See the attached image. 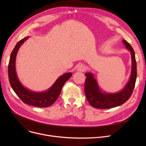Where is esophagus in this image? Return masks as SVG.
I'll return each mask as SVG.
<instances>
[{
	"mask_svg": "<svg viewBox=\"0 0 146 146\" xmlns=\"http://www.w3.org/2000/svg\"><path fill=\"white\" fill-rule=\"evenodd\" d=\"M86 66L83 64H80L78 67V70L79 72H85L86 70Z\"/></svg>",
	"mask_w": 146,
	"mask_h": 146,
	"instance_id": "obj_1",
	"label": "esophagus"
}]
</instances>
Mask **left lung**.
<instances>
[{
  "mask_svg": "<svg viewBox=\"0 0 146 146\" xmlns=\"http://www.w3.org/2000/svg\"><path fill=\"white\" fill-rule=\"evenodd\" d=\"M122 42L125 47L130 51L132 58V70L131 78L125 87L117 94H103L99 90L98 84L92 73L85 74L86 80L85 83V93L87 100L90 105L95 108L110 109L114 108L127 101L131 97L137 79V63L134 51L130 45L125 40Z\"/></svg>",
  "mask_w": 146,
  "mask_h": 146,
  "instance_id": "8db88e82",
  "label": "left lung"
}]
</instances>
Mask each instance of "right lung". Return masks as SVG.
Listing matches in <instances>:
<instances>
[{"label":"right lung","mask_w":146,"mask_h":146,"mask_svg":"<svg viewBox=\"0 0 146 146\" xmlns=\"http://www.w3.org/2000/svg\"><path fill=\"white\" fill-rule=\"evenodd\" d=\"M29 37L20 40L11 52L8 65V76L11 86L21 100L26 104L41 108H46L52 105L58 98L64 83L72 76V73H67L60 76L52 86L45 92L37 93L27 90L19 81L15 71V58L21 47Z\"/></svg>","instance_id":"right-lung-1"}]
</instances>
